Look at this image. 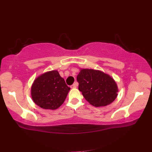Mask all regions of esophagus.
Masks as SVG:
<instances>
[{
  "label": "esophagus",
  "instance_id": "obj_1",
  "mask_svg": "<svg viewBox=\"0 0 152 152\" xmlns=\"http://www.w3.org/2000/svg\"><path fill=\"white\" fill-rule=\"evenodd\" d=\"M77 85H78V84H77V83H75L73 84L71 86V88H75L77 87Z\"/></svg>",
  "mask_w": 152,
  "mask_h": 152
}]
</instances>
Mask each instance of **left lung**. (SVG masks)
Returning a JSON list of instances; mask_svg holds the SVG:
<instances>
[{
	"mask_svg": "<svg viewBox=\"0 0 152 152\" xmlns=\"http://www.w3.org/2000/svg\"><path fill=\"white\" fill-rule=\"evenodd\" d=\"M77 80L79 90L94 107L110 104L118 94V87L113 78L101 71L81 69Z\"/></svg>",
	"mask_w": 152,
	"mask_h": 152,
	"instance_id": "obj_1",
	"label": "left lung"
}]
</instances>
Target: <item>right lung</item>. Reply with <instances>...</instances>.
<instances>
[{
    "label": "right lung",
    "instance_id": "1",
    "mask_svg": "<svg viewBox=\"0 0 152 152\" xmlns=\"http://www.w3.org/2000/svg\"><path fill=\"white\" fill-rule=\"evenodd\" d=\"M70 88L58 71H48L34 80L31 88L33 101L44 109L55 110L66 99Z\"/></svg>",
    "mask_w": 152,
    "mask_h": 152
}]
</instances>
